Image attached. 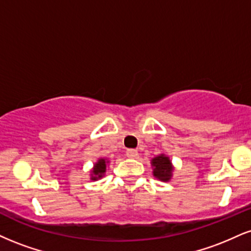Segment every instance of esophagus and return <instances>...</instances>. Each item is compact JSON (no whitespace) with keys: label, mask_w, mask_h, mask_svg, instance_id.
<instances>
[{"label":"esophagus","mask_w":251,"mask_h":251,"mask_svg":"<svg viewBox=\"0 0 251 251\" xmlns=\"http://www.w3.org/2000/svg\"><path fill=\"white\" fill-rule=\"evenodd\" d=\"M126 155L128 156V158H137L138 156V151L137 150H133V149H129L126 151Z\"/></svg>","instance_id":"obj_1"}]
</instances>
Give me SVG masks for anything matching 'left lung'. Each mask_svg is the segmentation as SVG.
I'll list each match as a JSON object with an SVG mask.
<instances>
[{
  "label": "left lung",
  "mask_w": 251,
  "mask_h": 251,
  "mask_svg": "<svg viewBox=\"0 0 251 251\" xmlns=\"http://www.w3.org/2000/svg\"><path fill=\"white\" fill-rule=\"evenodd\" d=\"M152 166L154 167L153 170V175L155 177H158L159 180L162 181H168L172 176V168L171 161L167 156L165 155H159L152 160Z\"/></svg>",
  "instance_id": "1"
}]
</instances>
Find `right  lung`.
Returning <instances> with one entry per match:
<instances>
[{
  "instance_id": "obj_1",
  "label": "right lung",
  "mask_w": 251,
  "mask_h": 251,
  "mask_svg": "<svg viewBox=\"0 0 251 251\" xmlns=\"http://www.w3.org/2000/svg\"><path fill=\"white\" fill-rule=\"evenodd\" d=\"M105 171H106V161L104 159H100L95 165V168H93L92 180H97L99 177H101L102 174L105 173Z\"/></svg>"
}]
</instances>
